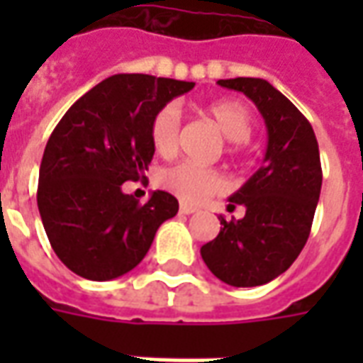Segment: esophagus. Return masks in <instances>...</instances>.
<instances>
[{"mask_svg":"<svg viewBox=\"0 0 363 363\" xmlns=\"http://www.w3.org/2000/svg\"><path fill=\"white\" fill-rule=\"evenodd\" d=\"M181 213H184V216H190V213L198 212V208H194V206H189V204H181Z\"/></svg>","mask_w":363,"mask_h":363,"instance_id":"1","label":"esophagus"}]
</instances>
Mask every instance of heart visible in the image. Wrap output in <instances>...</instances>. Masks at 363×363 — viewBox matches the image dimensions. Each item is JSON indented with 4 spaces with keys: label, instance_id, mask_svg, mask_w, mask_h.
I'll return each instance as SVG.
<instances>
[{
    "label": "heart",
    "instance_id": "1",
    "mask_svg": "<svg viewBox=\"0 0 363 363\" xmlns=\"http://www.w3.org/2000/svg\"><path fill=\"white\" fill-rule=\"evenodd\" d=\"M208 114L218 124L223 134L228 135L229 151L237 153L243 147L245 140H249L255 130V118L251 111L235 99L216 101L208 106ZM181 132V111L174 103H167L159 108L150 124V140L153 150L159 155H171L177 150ZM161 186L173 192L182 202L200 204L206 198L220 194L225 190L223 174L213 167H202L192 161H181L177 165L167 167L159 174Z\"/></svg>",
    "mask_w": 363,
    "mask_h": 363
}]
</instances>
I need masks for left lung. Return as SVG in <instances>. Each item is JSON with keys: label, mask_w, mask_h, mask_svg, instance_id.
Returning a JSON list of instances; mask_svg holds the SVG:
<instances>
[{"label": "left lung", "mask_w": 363, "mask_h": 363, "mask_svg": "<svg viewBox=\"0 0 363 363\" xmlns=\"http://www.w3.org/2000/svg\"><path fill=\"white\" fill-rule=\"evenodd\" d=\"M241 91L267 122L264 163L233 196L228 210L245 208L243 220H223L218 237L200 249L216 278L252 288L286 272L307 243L319 202L323 171L319 143L309 120L264 79H220Z\"/></svg>", "instance_id": "1"}]
</instances>
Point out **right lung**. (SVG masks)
Returning <instances> with one entry per match:
<instances>
[{
    "mask_svg": "<svg viewBox=\"0 0 363 363\" xmlns=\"http://www.w3.org/2000/svg\"><path fill=\"white\" fill-rule=\"evenodd\" d=\"M192 82L145 74L104 79L72 104L54 128L38 174V212L52 249L72 272L95 281L114 280L150 251L179 202L155 190L145 204L122 192L143 182L153 159L150 124Z\"/></svg>",
    "mask_w": 363,
    "mask_h": 363,
    "instance_id": "obj_1",
    "label": "right lung"
}]
</instances>
